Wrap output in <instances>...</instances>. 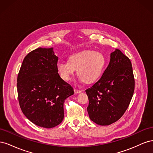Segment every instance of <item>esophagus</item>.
Returning <instances> with one entry per match:
<instances>
[{"instance_id":"34e87169","label":"esophagus","mask_w":153,"mask_h":153,"mask_svg":"<svg viewBox=\"0 0 153 153\" xmlns=\"http://www.w3.org/2000/svg\"><path fill=\"white\" fill-rule=\"evenodd\" d=\"M74 92H75V94H79V93H80V92H82V91L75 89H74Z\"/></svg>"}]
</instances>
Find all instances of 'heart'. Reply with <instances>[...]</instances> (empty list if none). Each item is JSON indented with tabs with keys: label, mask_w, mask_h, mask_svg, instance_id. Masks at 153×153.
Listing matches in <instances>:
<instances>
[{
	"label": "heart",
	"mask_w": 153,
	"mask_h": 153,
	"mask_svg": "<svg viewBox=\"0 0 153 153\" xmlns=\"http://www.w3.org/2000/svg\"><path fill=\"white\" fill-rule=\"evenodd\" d=\"M106 64L105 55L100 52L85 50L72 54L68 61L58 62L56 68L62 80L68 81L76 70L77 75L85 84L96 82L103 73Z\"/></svg>",
	"instance_id": "heart-1"
}]
</instances>
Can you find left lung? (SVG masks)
Wrapping results in <instances>:
<instances>
[{"instance_id": "8db88e82", "label": "left lung", "mask_w": 153, "mask_h": 153, "mask_svg": "<svg viewBox=\"0 0 153 153\" xmlns=\"http://www.w3.org/2000/svg\"><path fill=\"white\" fill-rule=\"evenodd\" d=\"M131 62L121 50L110 54L108 67L100 79L89 89L87 112L91 121L101 126L121 118L130 103L135 89Z\"/></svg>"}]
</instances>
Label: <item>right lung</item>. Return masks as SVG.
<instances>
[{
	"mask_svg": "<svg viewBox=\"0 0 153 153\" xmlns=\"http://www.w3.org/2000/svg\"><path fill=\"white\" fill-rule=\"evenodd\" d=\"M53 48H38L27 54L17 78L18 101L25 117L37 126L51 128L64 119V103L74 94L60 77Z\"/></svg>",
	"mask_w": 153,
	"mask_h": 153,
	"instance_id": "1",
	"label": "right lung"
}]
</instances>
